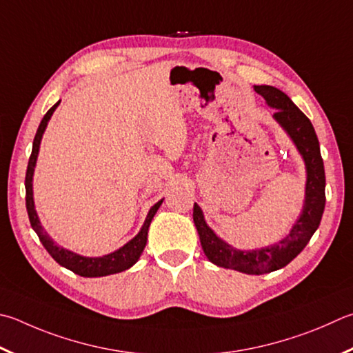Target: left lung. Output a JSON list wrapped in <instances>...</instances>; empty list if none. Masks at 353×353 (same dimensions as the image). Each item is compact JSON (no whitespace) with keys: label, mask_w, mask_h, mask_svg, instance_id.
Instances as JSON below:
<instances>
[{"label":"left lung","mask_w":353,"mask_h":353,"mask_svg":"<svg viewBox=\"0 0 353 353\" xmlns=\"http://www.w3.org/2000/svg\"><path fill=\"white\" fill-rule=\"evenodd\" d=\"M254 91L262 95L272 108H276L273 117L292 137L301 156L304 157L307 183L303 214L287 238L274 245L252 252H241L217 238L213 230L205 223L202 210L197 203H194L193 208V221L203 253L213 264L247 274H264L279 270L292 262L316 232L325 207V172L316 132L305 114L278 88L261 85L254 86Z\"/></svg>","instance_id":"1"}]
</instances>
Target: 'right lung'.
<instances>
[{"instance_id":"obj_1","label":"right lung","mask_w":353,"mask_h":353,"mask_svg":"<svg viewBox=\"0 0 353 353\" xmlns=\"http://www.w3.org/2000/svg\"><path fill=\"white\" fill-rule=\"evenodd\" d=\"M59 105H60V101L59 103H55L46 114H44L41 123H40V126H38L37 134H35L34 145H32V154L29 157V163H28V171H26V181H24L26 208H28L30 225L35 230V233L38 234V238H40L44 248L48 250V253L52 256V258L59 262L61 267L68 268V270L74 272L75 274H80V276H83V278H100V276H108V274L125 272V270H128V268L136 264L140 258V254H142L143 248L146 245V238H148L150 223L152 221V217H154V214L157 213L159 207L162 205L163 199L162 201H159L154 207L150 210L143 227H142V230H140L136 238H132L130 242L125 243L123 247L119 248L117 252H114L111 254L101 256V258H85V256L72 253V252H69V250H65L63 247L57 245V243L49 238V234L44 232V228L41 227L40 221H38L37 211L34 207V196H32V176H34V168L37 163V156H38V150H40L43 132H44V130H46L50 115L54 114L55 108Z\"/></svg>"}]
</instances>
